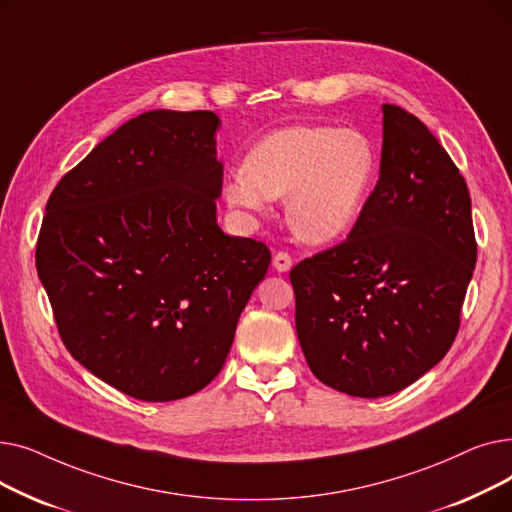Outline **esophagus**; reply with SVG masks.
Wrapping results in <instances>:
<instances>
[{
  "mask_svg": "<svg viewBox=\"0 0 512 512\" xmlns=\"http://www.w3.org/2000/svg\"><path fill=\"white\" fill-rule=\"evenodd\" d=\"M274 267L278 272H288L292 267V257L286 253V251H278L274 255Z\"/></svg>",
  "mask_w": 512,
  "mask_h": 512,
  "instance_id": "1",
  "label": "esophagus"
}]
</instances>
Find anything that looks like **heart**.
<instances>
[{
  "instance_id": "b5f03b06",
  "label": "heart",
  "mask_w": 512,
  "mask_h": 512,
  "mask_svg": "<svg viewBox=\"0 0 512 512\" xmlns=\"http://www.w3.org/2000/svg\"><path fill=\"white\" fill-rule=\"evenodd\" d=\"M371 141L355 128L288 126L265 137L226 184L230 205L259 211L288 197L292 230L324 245L351 230L373 180Z\"/></svg>"
}]
</instances>
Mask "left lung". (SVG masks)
Returning <instances> with one entry per match:
<instances>
[{
    "instance_id": "left-lung-1",
    "label": "left lung",
    "mask_w": 512,
    "mask_h": 512,
    "mask_svg": "<svg viewBox=\"0 0 512 512\" xmlns=\"http://www.w3.org/2000/svg\"><path fill=\"white\" fill-rule=\"evenodd\" d=\"M382 110L380 180L355 226L290 270L313 375L361 398L407 388L444 359L477 259L459 168L417 116Z\"/></svg>"
}]
</instances>
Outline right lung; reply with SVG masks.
Listing matches in <instances>:
<instances>
[{
    "instance_id": "right-lung-1",
    "label": "right lung",
    "mask_w": 512,
    "mask_h": 512,
    "mask_svg": "<svg viewBox=\"0 0 512 512\" xmlns=\"http://www.w3.org/2000/svg\"><path fill=\"white\" fill-rule=\"evenodd\" d=\"M213 112L122 124L53 188L37 272L70 355L116 390L168 402L224 367L272 253L215 222Z\"/></svg>"
}]
</instances>
